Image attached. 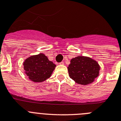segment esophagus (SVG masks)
I'll use <instances>...</instances> for the list:
<instances>
[{
  "label": "esophagus",
  "mask_w": 121,
  "mask_h": 121,
  "mask_svg": "<svg viewBox=\"0 0 121 121\" xmlns=\"http://www.w3.org/2000/svg\"><path fill=\"white\" fill-rule=\"evenodd\" d=\"M60 65H64V63L63 62H61L59 63Z\"/></svg>",
  "instance_id": "34e87169"
}]
</instances>
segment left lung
Wrapping results in <instances>:
<instances>
[{
  "mask_svg": "<svg viewBox=\"0 0 121 121\" xmlns=\"http://www.w3.org/2000/svg\"><path fill=\"white\" fill-rule=\"evenodd\" d=\"M100 66L95 60L79 56L70 60L68 71L70 78L78 84L86 85L92 83L99 76Z\"/></svg>",
  "mask_w": 121,
  "mask_h": 121,
  "instance_id": "left-lung-1",
  "label": "left lung"
}]
</instances>
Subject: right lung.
I'll use <instances>...</instances> for the list:
<instances>
[{
    "mask_svg": "<svg viewBox=\"0 0 121 121\" xmlns=\"http://www.w3.org/2000/svg\"><path fill=\"white\" fill-rule=\"evenodd\" d=\"M23 65L26 76L35 82H42L48 79L56 66L42 53L28 57Z\"/></svg>",
    "mask_w": 121,
    "mask_h": 121,
    "instance_id": "right-lung-1",
    "label": "right lung"
}]
</instances>
